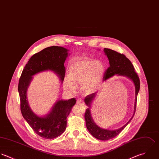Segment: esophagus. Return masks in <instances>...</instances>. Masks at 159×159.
Returning a JSON list of instances; mask_svg holds the SVG:
<instances>
[{
    "instance_id": "obj_1",
    "label": "esophagus",
    "mask_w": 159,
    "mask_h": 159,
    "mask_svg": "<svg viewBox=\"0 0 159 159\" xmlns=\"http://www.w3.org/2000/svg\"><path fill=\"white\" fill-rule=\"evenodd\" d=\"M76 103H77V104H80V105H82V106H84V101H83L81 99H80V98H79V99H77V101H76Z\"/></svg>"
}]
</instances>
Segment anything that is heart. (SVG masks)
Returning <instances> with one entry per match:
<instances>
[{
	"mask_svg": "<svg viewBox=\"0 0 159 159\" xmlns=\"http://www.w3.org/2000/svg\"><path fill=\"white\" fill-rule=\"evenodd\" d=\"M69 78L63 81L64 88L75 93L77 84H81L86 94L96 92L101 86L106 73V66L101 60L81 57L73 61L68 70Z\"/></svg>",
	"mask_w": 159,
	"mask_h": 159,
	"instance_id": "1",
	"label": "heart"
}]
</instances>
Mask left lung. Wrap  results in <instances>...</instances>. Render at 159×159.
I'll use <instances>...</instances> for the list:
<instances>
[{
  "instance_id": "left-lung-1",
  "label": "left lung",
  "mask_w": 159,
  "mask_h": 159,
  "mask_svg": "<svg viewBox=\"0 0 159 159\" xmlns=\"http://www.w3.org/2000/svg\"><path fill=\"white\" fill-rule=\"evenodd\" d=\"M105 55L107 57L110 66L106 70L103 81H106L108 79L115 75L125 76L132 81L135 86V102L134 106V113L130 120L122 127L116 129H107L99 127L94 122L91 113V105L98 95V93L87 96L84 99V102L88 108L86 110L84 118L86 120V125L89 132L96 138L102 141H106L113 138L116 136L131 121L133 118L136 107L137 96L140 88L139 78L134 71V66L130 60L123 54L118 53L110 49L105 48L104 50Z\"/></svg>"
}]
</instances>
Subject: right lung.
I'll return each mask as SVG.
<instances>
[{"mask_svg": "<svg viewBox=\"0 0 159 159\" xmlns=\"http://www.w3.org/2000/svg\"><path fill=\"white\" fill-rule=\"evenodd\" d=\"M68 50L60 46H51L33 55L26 64L19 80L18 90L21 114L34 131L45 139H53L61 135L66 128V118L76 104V99H59L46 115L39 116L29 106L27 91L33 76L51 71L63 82L65 75L64 63L70 55Z\"/></svg>", "mask_w": 159, "mask_h": 159, "instance_id": "1", "label": "right lung"}]
</instances>
